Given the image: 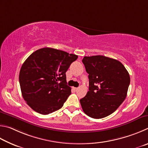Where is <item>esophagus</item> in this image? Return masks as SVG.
<instances>
[{
  "label": "esophagus",
  "mask_w": 148,
  "mask_h": 148,
  "mask_svg": "<svg viewBox=\"0 0 148 148\" xmlns=\"http://www.w3.org/2000/svg\"><path fill=\"white\" fill-rule=\"evenodd\" d=\"M73 89L75 90V91H77L79 90V88H73Z\"/></svg>",
  "instance_id": "obj_1"
}]
</instances>
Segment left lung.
<instances>
[{"label":"left lung","instance_id":"8db88e82","mask_svg":"<svg viewBox=\"0 0 148 148\" xmlns=\"http://www.w3.org/2000/svg\"><path fill=\"white\" fill-rule=\"evenodd\" d=\"M82 61L89 79V91L80 100L82 110L92 118L107 117L125 99L129 73L120 61L105 56H84Z\"/></svg>","mask_w":148,"mask_h":148}]
</instances>
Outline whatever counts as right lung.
Wrapping results in <instances>:
<instances>
[{
    "mask_svg": "<svg viewBox=\"0 0 148 148\" xmlns=\"http://www.w3.org/2000/svg\"><path fill=\"white\" fill-rule=\"evenodd\" d=\"M78 56L45 47L36 51L22 65L19 84L23 99L36 112L46 115L63 107L71 94L66 73Z\"/></svg>",
    "mask_w": 148,
    "mask_h": 148,
    "instance_id": "1",
    "label": "right lung"
}]
</instances>
